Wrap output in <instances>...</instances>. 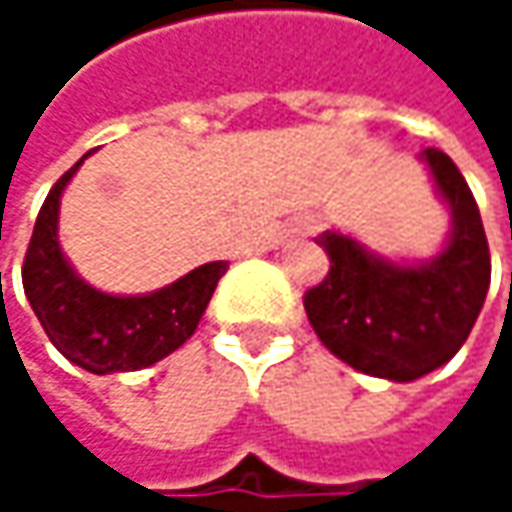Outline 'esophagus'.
<instances>
[{"label":"esophagus","instance_id":"obj_1","mask_svg":"<svg viewBox=\"0 0 512 512\" xmlns=\"http://www.w3.org/2000/svg\"><path fill=\"white\" fill-rule=\"evenodd\" d=\"M317 228H320V225H317V219H311V216L296 222V234H299V237H311V234H317Z\"/></svg>","mask_w":512,"mask_h":512}]
</instances>
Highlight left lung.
Listing matches in <instances>:
<instances>
[{
	"mask_svg": "<svg viewBox=\"0 0 512 512\" xmlns=\"http://www.w3.org/2000/svg\"><path fill=\"white\" fill-rule=\"evenodd\" d=\"M451 210V237L436 257L412 266L367 252L326 231L317 246L329 275L305 293V314L329 353L367 376L412 382L457 356L489 290V243L477 201L454 159L421 151Z\"/></svg>",
	"mask_w": 512,
	"mask_h": 512,
	"instance_id": "8db88e82",
	"label": "left lung"
}]
</instances>
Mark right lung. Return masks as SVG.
Instances as JSON below:
<instances>
[{
  "label": "right lung",
  "instance_id": "1",
  "mask_svg": "<svg viewBox=\"0 0 512 512\" xmlns=\"http://www.w3.org/2000/svg\"><path fill=\"white\" fill-rule=\"evenodd\" d=\"M82 159L58 177L38 213L23 260V290L67 361L97 376L151 367L192 338L228 260L204 263L145 296H112L85 284L58 249L61 192Z\"/></svg>",
  "mask_w": 512,
  "mask_h": 512
}]
</instances>
